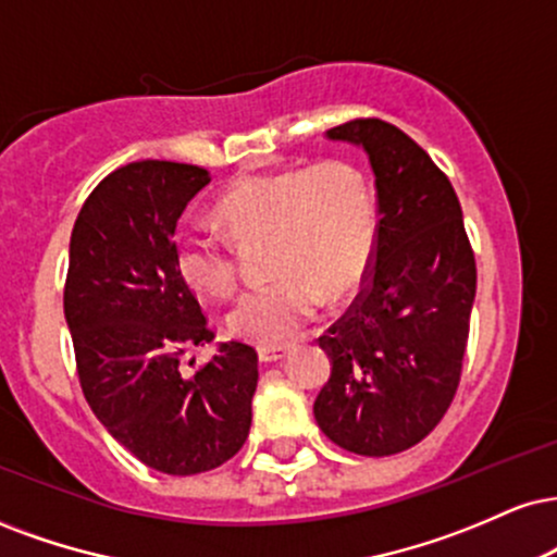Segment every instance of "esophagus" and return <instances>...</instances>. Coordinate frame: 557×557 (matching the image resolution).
Segmentation results:
<instances>
[{
    "label": "esophagus",
    "instance_id": "34e87169",
    "mask_svg": "<svg viewBox=\"0 0 557 557\" xmlns=\"http://www.w3.org/2000/svg\"><path fill=\"white\" fill-rule=\"evenodd\" d=\"M290 352V345H261L259 347V360L261 363H277V360H283L285 355Z\"/></svg>",
    "mask_w": 557,
    "mask_h": 557
}]
</instances>
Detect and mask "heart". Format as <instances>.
<instances>
[{
  "instance_id": "heart-1",
  "label": "heart",
  "mask_w": 557,
  "mask_h": 557,
  "mask_svg": "<svg viewBox=\"0 0 557 557\" xmlns=\"http://www.w3.org/2000/svg\"><path fill=\"white\" fill-rule=\"evenodd\" d=\"M218 218L238 244L270 238V285L238 300L227 317L233 337L283 345L317 319L324 296L358 287L376 240V212L368 184L347 160L311 169L253 173L218 202ZM178 277L205 298L223 300L238 285L236 259L214 233H184L173 249Z\"/></svg>"
}]
</instances>
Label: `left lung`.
<instances>
[{"mask_svg":"<svg viewBox=\"0 0 557 557\" xmlns=\"http://www.w3.org/2000/svg\"><path fill=\"white\" fill-rule=\"evenodd\" d=\"M326 139L368 156L379 225L363 293L319 337L332 373L313 418L345 451L388 457L420 444L457 394L478 270L451 181L414 139L381 119Z\"/></svg>","mask_w":557,"mask_h":557,"instance_id":"obj_1","label":"left lung"}]
</instances>
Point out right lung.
Segmentation results:
<instances>
[{"label": "right lung", "mask_w": 557, "mask_h": 557, "mask_svg": "<svg viewBox=\"0 0 557 557\" xmlns=\"http://www.w3.org/2000/svg\"><path fill=\"white\" fill-rule=\"evenodd\" d=\"M210 181L169 160L109 173L72 227L64 285L90 410L143 465L181 478L236 457L259 381L257 350L244 343H220L194 376L178 368L186 347L214 339L173 261L181 212Z\"/></svg>", "instance_id": "right-lung-1"}]
</instances>
